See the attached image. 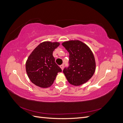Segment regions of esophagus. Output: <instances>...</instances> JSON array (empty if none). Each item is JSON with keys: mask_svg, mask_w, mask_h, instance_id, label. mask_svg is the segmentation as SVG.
I'll return each instance as SVG.
<instances>
[{"mask_svg": "<svg viewBox=\"0 0 123 123\" xmlns=\"http://www.w3.org/2000/svg\"><path fill=\"white\" fill-rule=\"evenodd\" d=\"M60 67L62 69V70H63V69H64V64H62L60 66Z\"/></svg>", "mask_w": 123, "mask_h": 123, "instance_id": "1", "label": "esophagus"}]
</instances>
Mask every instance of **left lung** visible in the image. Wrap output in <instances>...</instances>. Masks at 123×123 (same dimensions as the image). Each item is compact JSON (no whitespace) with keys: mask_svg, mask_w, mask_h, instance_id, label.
<instances>
[{"mask_svg":"<svg viewBox=\"0 0 123 123\" xmlns=\"http://www.w3.org/2000/svg\"><path fill=\"white\" fill-rule=\"evenodd\" d=\"M69 53V66L64 70L68 82L80 86L90 80L95 70L93 53L86 44L80 40H70L62 43Z\"/></svg>","mask_w":123,"mask_h":123,"instance_id":"1","label":"left lung"}]
</instances>
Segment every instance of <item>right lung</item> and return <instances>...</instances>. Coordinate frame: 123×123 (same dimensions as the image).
Instances as JSON below:
<instances>
[{
  "mask_svg": "<svg viewBox=\"0 0 123 123\" xmlns=\"http://www.w3.org/2000/svg\"><path fill=\"white\" fill-rule=\"evenodd\" d=\"M59 45L57 42H44L36 47L30 55L25 64L29 79L35 85L48 88L53 84L61 68L56 64L53 51Z\"/></svg>",
  "mask_w": 123,
  "mask_h": 123,
  "instance_id": "obj_1",
  "label": "right lung"
}]
</instances>
